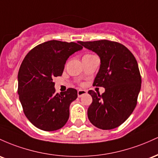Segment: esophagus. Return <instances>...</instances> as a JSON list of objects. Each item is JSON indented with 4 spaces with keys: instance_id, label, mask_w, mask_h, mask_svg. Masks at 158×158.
<instances>
[{
    "instance_id": "obj_1",
    "label": "esophagus",
    "mask_w": 158,
    "mask_h": 158,
    "mask_svg": "<svg viewBox=\"0 0 158 158\" xmlns=\"http://www.w3.org/2000/svg\"><path fill=\"white\" fill-rule=\"evenodd\" d=\"M87 93V91L85 89H79L78 91H77V96L79 97V98H81L82 95H85V94Z\"/></svg>"
}]
</instances>
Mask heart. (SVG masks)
Masks as SVG:
<instances>
[{"instance_id":"obj_1","label":"heart","mask_w":158,"mask_h":158,"mask_svg":"<svg viewBox=\"0 0 158 158\" xmlns=\"http://www.w3.org/2000/svg\"><path fill=\"white\" fill-rule=\"evenodd\" d=\"M94 56V55H93V54H86V55L84 56V57H83V58L89 57V56Z\"/></svg>"}]
</instances>
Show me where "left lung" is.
<instances>
[{
  "label": "left lung",
  "instance_id": "8db88e82",
  "mask_svg": "<svg viewBox=\"0 0 158 158\" xmlns=\"http://www.w3.org/2000/svg\"><path fill=\"white\" fill-rule=\"evenodd\" d=\"M78 43L99 56L100 69L93 86L105 88L102 95L88 92L93 98L87 111L89 120L102 130L117 127L126 121L137 104L142 80L136 58L116 42L104 40Z\"/></svg>",
  "mask_w": 158,
  "mask_h": 158
}]
</instances>
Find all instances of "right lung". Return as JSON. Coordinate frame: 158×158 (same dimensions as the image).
I'll return each mask as SVG.
<instances>
[{
  "label": "right lung",
  "mask_w": 158,
  "mask_h": 158,
  "mask_svg": "<svg viewBox=\"0 0 158 158\" xmlns=\"http://www.w3.org/2000/svg\"><path fill=\"white\" fill-rule=\"evenodd\" d=\"M83 47L75 42L51 40L28 52L18 74V93L26 117L45 131L58 130L69 117V106L77 97L75 89L56 93L54 77L61 76L69 56Z\"/></svg>",
  "instance_id": "1"
}]
</instances>
